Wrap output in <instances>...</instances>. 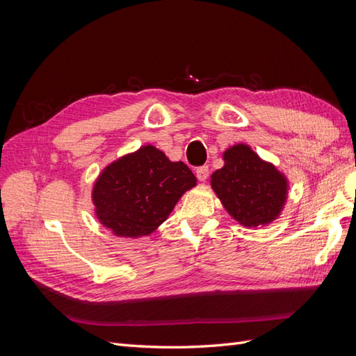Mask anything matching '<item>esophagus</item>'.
Segmentation results:
<instances>
[{"mask_svg": "<svg viewBox=\"0 0 356 356\" xmlns=\"http://www.w3.org/2000/svg\"><path fill=\"white\" fill-rule=\"evenodd\" d=\"M208 175H209V169H208V166H200V168H197L196 169V177H197V179L199 181H207V178H208Z\"/></svg>", "mask_w": 356, "mask_h": 356, "instance_id": "34e87169", "label": "esophagus"}]
</instances>
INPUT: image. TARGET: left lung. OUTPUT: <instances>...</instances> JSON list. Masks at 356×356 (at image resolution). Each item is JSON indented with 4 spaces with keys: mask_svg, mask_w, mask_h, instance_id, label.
Returning a JSON list of instances; mask_svg holds the SVG:
<instances>
[{
    "mask_svg": "<svg viewBox=\"0 0 356 356\" xmlns=\"http://www.w3.org/2000/svg\"><path fill=\"white\" fill-rule=\"evenodd\" d=\"M224 166L211 175V188L233 220L248 229L279 218L288 200L289 181L273 163L243 143L222 153Z\"/></svg>",
    "mask_w": 356,
    "mask_h": 356,
    "instance_id": "1",
    "label": "left lung"
}]
</instances>
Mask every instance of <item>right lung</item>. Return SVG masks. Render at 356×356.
<instances>
[{
	"label": "right lung",
	"mask_w": 356,
	"mask_h": 356,
	"mask_svg": "<svg viewBox=\"0 0 356 356\" xmlns=\"http://www.w3.org/2000/svg\"><path fill=\"white\" fill-rule=\"evenodd\" d=\"M196 184L186 163L147 144L102 169L92 188L95 215L118 238H143L157 230Z\"/></svg>",
	"instance_id": "add662e5"
}]
</instances>
